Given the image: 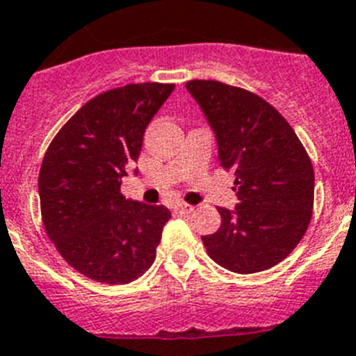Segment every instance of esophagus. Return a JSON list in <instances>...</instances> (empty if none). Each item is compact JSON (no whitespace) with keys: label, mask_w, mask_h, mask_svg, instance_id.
<instances>
[{"label":"esophagus","mask_w":356,"mask_h":356,"mask_svg":"<svg viewBox=\"0 0 356 356\" xmlns=\"http://www.w3.org/2000/svg\"><path fill=\"white\" fill-rule=\"evenodd\" d=\"M175 211L176 213H180V214H191L193 211H195V207L189 204H184V202H180V204H176L175 205Z\"/></svg>","instance_id":"esophagus-1"}]
</instances>
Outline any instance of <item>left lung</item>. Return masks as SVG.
<instances>
[{"label": "left lung", "instance_id": "1", "mask_svg": "<svg viewBox=\"0 0 356 356\" xmlns=\"http://www.w3.org/2000/svg\"><path fill=\"white\" fill-rule=\"evenodd\" d=\"M218 145L220 165L234 172L238 204L218 207V231L202 236L207 254L240 275L277 266L298 245L313 213L315 172L295 131L266 99L240 87L193 79Z\"/></svg>", "mask_w": 356, "mask_h": 356}]
</instances>
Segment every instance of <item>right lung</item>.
I'll return each mask as SVG.
<instances>
[{"mask_svg":"<svg viewBox=\"0 0 356 356\" xmlns=\"http://www.w3.org/2000/svg\"><path fill=\"white\" fill-rule=\"evenodd\" d=\"M172 90V83H131L98 94L47 149L38 178L43 225L65 262L87 278L129 284L156 258L171 211L127 200L120 187Z\"/></svg>","mask_w":356,"mask_h":356,"instance_id":"right-lung-1","label":"right lung"}]
</instances>
